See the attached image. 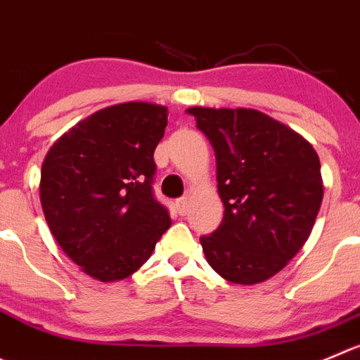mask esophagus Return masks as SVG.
Returning a JSON list of instances; mask_svg holds the SVG:
<instances>
[{
    "instance_id": "34e87169",
    "label": "esophagus",
    "mask_w": 360,
    "mask_h": 360,
    "mask_svg": "<svg viewBox=\"0 0 360 360\" xmlns=\"http://www.w3.org/2000/svg\"><path fill=\"white\" fill-rule=\"evenodd\" d=\"M187 208H189V198H187V196L180 198V200L176 201V210H178V214H180V215H186V214H187Z\"/></svg>"
}]
</instances>
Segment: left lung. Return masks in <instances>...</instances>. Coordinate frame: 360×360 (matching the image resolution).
I'll return each instance as SVG.
<instances>
[{
    "mask_svg": "<svg viewBox=\"0 0 360 360\" xmlns=\"http://www.w3.org/2000/svg\"><path fill=\"white\" fill-rule=\"evenodd\" d=\"M215 153L221 226L201 237L205 258L235 285H258L285 269L313 231L321 198L313 145L256 109L189 108Z\"/></svg>",
    "mask_w": 360,
    "mask_h": 360,
    "instance_id": "left-lung-1",
    "label": "left lung"
}]
</instances>
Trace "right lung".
Returning a JSON list of instances; mask_svg holds the SVG:
<instances>
[{"label":"right lung","mask_w":360,"mask_h":360,"mask_svg":"<svg viewBox=\"0 0 360 360\" xmlns=\"http://www.w3.org/2000/svg\"><path fill=\"white\" fill-rule=\"evenodd\" d=\"M166 125L164 105H109L68 129L44 159L40 203L47 226L94 279L132 276L171 226L152 194L153 152Z\"/></svg>","instance_id":"1"}]
</instances>
